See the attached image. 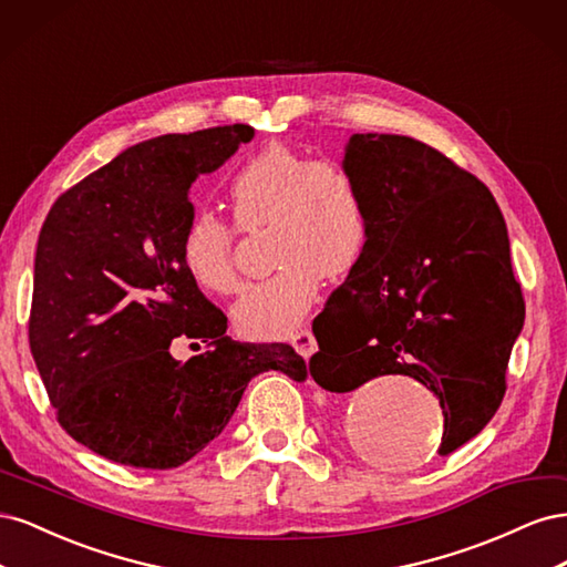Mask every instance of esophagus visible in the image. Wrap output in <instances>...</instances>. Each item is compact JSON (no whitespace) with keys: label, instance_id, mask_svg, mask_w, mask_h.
Returning <instances> with one entry per match:
<instances>
[{"label":"esophagus","instance_id":"34e87169","mask_svg":"<svg viewBox=\"0 0 567 567\" xmlns=\"http://www.w3.org/2000/svg\"><path fill=\"white\" fill-rule=\"evenodd\" d=\"M290 346H293L298 350V354L302 357H310L315 350H317V340L312 336V329L310 326H300V329H296L293 333H290Z\"/></svg>","mask_w":567,"mask_h":567}]
</instances>
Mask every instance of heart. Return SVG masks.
I'll use <instances>...</instances> for the list:
<instances>
[{"label":"heart","mask_w":567,"mask_h":567,"mask_svg":"<svg viewBox=\"0 0 567 567\" xmlns=\"http://www.w3.org/2000/svg\"><path fill=\"white\" fill-rule=\"evenodd\" d=\"M229 203L238 229L269 227V260L277 265L234 305L236 329L250 338L288 336L310 310L326 274L352 271L371 241L367 196L352 169L288 144H267L238 165ZM236 227L200 210L184 229V269L208 293L225 296L238 286Z\"/></svg>","instance_id":"1"}]
</instances>
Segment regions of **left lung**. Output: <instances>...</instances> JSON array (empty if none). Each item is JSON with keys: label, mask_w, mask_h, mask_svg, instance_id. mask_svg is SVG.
Masks as SVG:
<instances>
[{"label": "left lung", "mask_w": 567, "mask_h": 567, "mask_svg": "<svg viewBox=\"0 0 567 567\" xmlns=\"http://www.w3.org/2000/svg\"><path fill=\"white\" fill-rule=\"evenodd\" d=\"M342 163L364 188L371 241L315 319L310 373L331 392L416 379L437 394L447 456L499 409L525 321L504 215L475 175L411 136L352 134Z\"/></svg>", "instance_id": "obj_1"}]
</instances>
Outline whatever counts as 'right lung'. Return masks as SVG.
<instances>
[{
	"label": "right lung",
	"mask_w": 567,
	"mask_h": 567,
	"mask_svg": "<svg viewBox=\"0 0 567 567\" xmlns=\"http://www.w3.org/2000/svg\"><path fill=\"white\" fill-rule=\"evenodd\" d=\"M252 134L225 125L156 136L51 205L35 255L30 352L56 421L99 456L177 468L225 431L257 373L305 381V359L288 342L231 340L225 312L182 262L188 188ZM177 337L209 350L177 363L168 354Z\"/></svg>",
	"instance_id": "add662e5"
}]
</instances>
